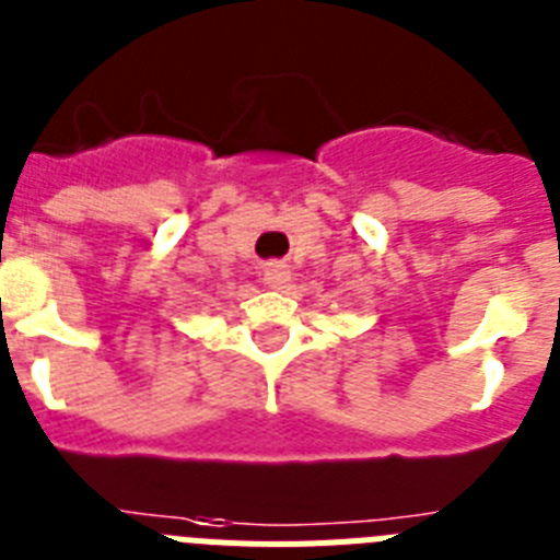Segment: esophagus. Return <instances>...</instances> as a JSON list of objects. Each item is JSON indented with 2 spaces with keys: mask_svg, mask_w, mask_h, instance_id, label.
Wrapping results in <instances>:
<instances>
[{
  "mask_svg": "<svg viewBox=\"0 0 560 560\" xmlns=\"http://www.w3.org/2000/svg\"><path fill=\"white\" fill-rule=\"evenodd\" d=\"M290 267L284 265V261H270V265L265 267V284L270 287V290H284L287 281H290Z\"/></svg>",
  "mask_w": 560,
  "mask_h": 560,
  "instance_id": "34e87169",
  "label": "esophagus"
}]
</instances>
